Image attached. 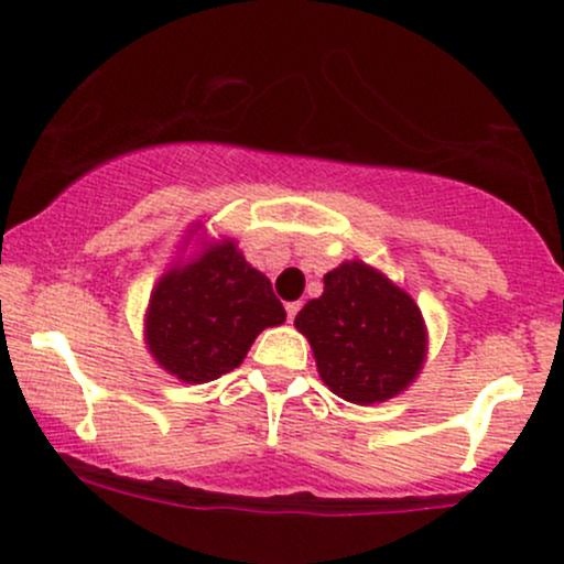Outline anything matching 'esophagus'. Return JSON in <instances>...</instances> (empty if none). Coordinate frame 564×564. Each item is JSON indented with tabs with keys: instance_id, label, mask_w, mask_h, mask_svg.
<instances>
[{
	"instance_id": "34e87169",
	"label": "esophagus",
	"mask_w": 564,
	"mask_h": 564,
	"mask_svg": "<svg viewBox=\"0 0 564 564\" xmlns=\"http://www.w3.org/2000/svg\"><path fill=\"white\" fill-rule=\"evenodd\" d=\"M300 310H302V302H289V304H286V318L294 321Z\"/></svg>"
}]
</instances>
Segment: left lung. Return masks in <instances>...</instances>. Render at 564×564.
<instances>
[{"label": "left lung", "mask_w": 564, "mask_h": 564, "mask_svg": "<svg viewBox=\"0 0 564 564\" xmlns=\"http://www.w3.org/2000/svg\"><path fill=\"white\" fill-rule=\"evenodd\" d=\"M294 326L307 336L328 390L358 405L403 392L426 358L419 304L360 260L323 275V294L304 304Z\"/></svg>", "instance_id": "left-lung-1"}]
</instances>
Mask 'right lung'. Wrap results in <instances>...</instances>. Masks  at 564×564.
I'll return each instance as SVG.
<instances>
[{"instance_id":"obj_1","label":"right lung","mask_w":564,"mask_h":564,"mask_svg":"<svg viewBox=\"0 0 564 564\" xmlns=\"http://www.w3.org/2000/svg\"><path fill=\"white\" fill-rule=\"evenodd\" d=\"M283 321L286 310L268 278L225 238L156 283L148 302L145 345L172 377L204 384L241 366L257 334Z\"/></svg>"}]
</instances>
